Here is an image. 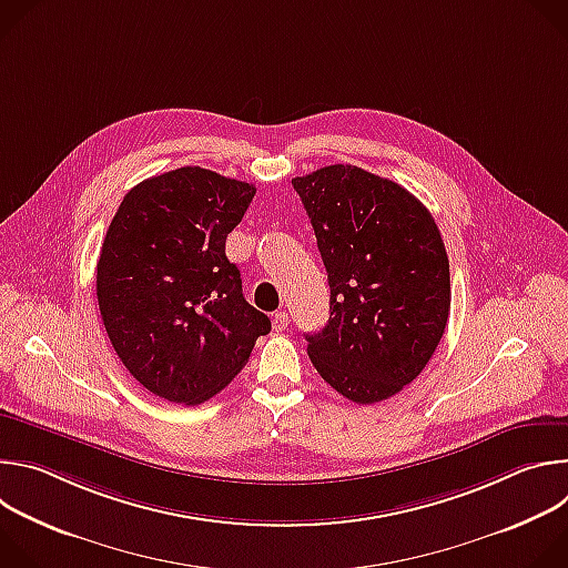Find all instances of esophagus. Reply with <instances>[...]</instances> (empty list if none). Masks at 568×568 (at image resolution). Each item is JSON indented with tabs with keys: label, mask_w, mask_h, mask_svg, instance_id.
Listing matches in <instances>:
<instances>
[{
	"label": "esophagus",
	"mask_w": 568,
	"mask_h": 568,
	"mask_svg": "<svg viewBox=\"0 0 568 568\" xmlns=\"http://www.w3.org/2000/svg\"><path fill=\"white\" fill-rule=\"evenodd\" d=\"M287 326H290V316H287V312H276V314L272 316V328H274L276 333H283Z\"/></svg>",
	"instance_id": "obj_1"
}]
</instances>
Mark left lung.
Wrapping results in <instances>:
<instances>
[{
	"instance_id": "obj_1",
	"label": "left lung",
	"mask_w": 568,
	"mask_h": 568,
	"mask_svg": "<svg viewBox=\"0 0 568 568\" xmlns=\"http://www.w3.org/2000/svg\"><path fill=\"white\" fill-rule=\"evenodd\" d=\"M331 283V318L305 335L337 393L375 404L412 384L447 326L449 261L440 231L399 184L351 164L292 180Z\"/></svg>"
}]
</instances>
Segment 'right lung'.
<instances>
[{"label": "right lung", "mask_w": 568, "mask_h": 568, "mask_svg": "<svg viewBox=\"0 0 568 568\" xmlns=\"http://www.w3.org/2000/svg\"><path fill=\"white\" fill-rule=\"evenodd\" d=\"M254 195L184 166L136 184L110 222L97 265L103 326L130 375L169 402L213 397L272 331L224 254Z\"/></svg>", "instance_id": "1"}]
</instances>
